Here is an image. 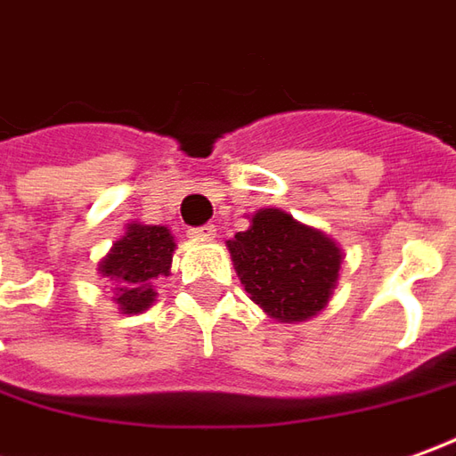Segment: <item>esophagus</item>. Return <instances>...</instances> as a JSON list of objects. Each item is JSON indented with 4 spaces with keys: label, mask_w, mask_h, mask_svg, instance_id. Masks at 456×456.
I'll use <instances>...</instances> for the list:
<instances>
[{
    "label": "esophagus",
    "mask_w": 456,
    "mask_h": 456,
    "mask_svg": "<svg viewBox=\"0 0 456 456\" xmlns=\"http://www.w3.org/2000/svg\"><path fill=\"white\" fill-rule=\"evenodd\" d=\"M188 235H193V238H213L216 235V225L208 223V225H198V228H191Z\"/></svg>",
    "instance_id": "esophagus-1"
}]
</instances>
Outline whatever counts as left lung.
<instances>
[{"mask_svg": "<svg viewBox=\"0 0 456 456\" xmlns=\"http://www.w3.org/2000/svg\"><path fill=\"white\" fill-rule=\"evenodd\" d=\"M228 250L250 300L281 322L313 318L328 305L342 263L328 235L278 208L258 210Z\"/></svg>", "mask_w": 456, "mask_h": 456, "instance_id": "8db88e82", "label": "left lung"}]
</instances>
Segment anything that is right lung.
I'll use <instances>...</instances> for the list:
<instances>
[{"instance_id": "right-lung-1", "label": "right lung", "mask_w": 456, "mask_h": 456, "mask_svg": "<svg viewBox=\"0 0 456 456\" xmlns=\"http://www.w3.org/2000/svg\"><path fill=\"white\" fill-rule=\"evenodd\" d=\"M174 248V235L168 228L134 223L102 260L99 270L116 282V303L126 315L141 313L153 303L156 290L151 282L168 275Z\"/></svg>"}]
</instances>
